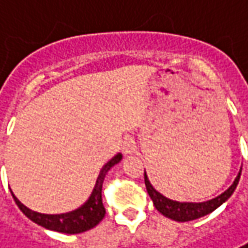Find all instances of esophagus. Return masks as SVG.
Masks as SVG:
<instances>
[{
  "label": "esophagus",
  "instance_id": "esophagus-1",
  "mask_svg": "<svg viewBox=\"0 0 248 248\" xmlns=\"http://www.w3.org/2000/svg\"><path fill=\"white\" fill-rule=\"evenodd\" d=\"M122 150H124V153L126 154V155L133 154V153L136 151L135 140H133L132 137H124V143H122Z\"/></svg>",
  "mask_w": 248,
  "mask_h": 248
}]
</instances>
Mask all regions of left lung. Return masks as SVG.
<instances>
[{
	"instance_id": "left-lung-1",
	"label": "left lung",
	"mask_w": 248,
	"mask_h": 248,
	"mask_svg": "<svg viewBox=\"0 0 248 248\" xmlns=\"http://www.w3.org/2000/svg\"><path fill=\"white\" fill-rule=\"evenodd\" d=\"M242 175V169L239 172V175L236 176L234 182L231 185V187L228 190H225L222 194H219L215 199L204 201V202H180V201H175L165 197L164 194H161L159 191H156L155 188L153 187V185L150 183L148 176L144 170V182L147 191L150 194V197L154 202V207L156 211H159L164 217H167L169 219L176 222H188L199 219L201 217H205L211 214L212 211H215L218 207H221L225 201H228V199L233 194V191L237 187L239 179Z\"/></svg>"
}]
</instances>
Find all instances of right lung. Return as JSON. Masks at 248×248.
Segmentation results:
<instances>
[{"label":"right lung","mask_w":248,"mask_h":248,"mask_svg":"<svg viewBox=\"0 0 248 248\" xmlns=\"http://www.w3.org/2000/svg\"><path fill=\"white\" fill-rule=\"evenodd\" d=\"M122 159V154L118 153L116 155L111 158L103 169L100 170V175L97 178L95 186L93 188L90 197L87 201L80 205L79 208L65 212V214H41L36 211L27 208L26 205H23L16 196L12 193V197L15 200L19 210L22 211L30 221L37 223L40 226L49 229V231L60 232V233H68V234H76V233H83L86 231H90L94 226H97L100 222L103 221L104 215H105V208L103 204V197H101V190H103V183L105 175L108 173V170L119 164Z\"/></svg>","instance_id":"1"}]
</instances>
